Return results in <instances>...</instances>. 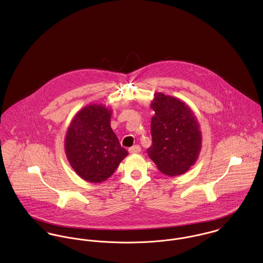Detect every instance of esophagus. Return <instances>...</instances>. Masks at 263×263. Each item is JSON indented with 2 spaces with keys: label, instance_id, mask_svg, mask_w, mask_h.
Instances as JSON below:
<instances>
[{
  "label": "esophagus",
  "instance_id": "34e87169",
  "mask_svg": "<svg viewBox=\"0 0 263 263\" xmlns=\"http://www.w3.org/2000/svg\"><path fill=\"white\" fill-rule=\"evenodd\" d=\"M128 152H129L130 154H138V153L141 152V147H140V146H134V147L129 148Z\"/></svg>",
  "mask_w": 263,
  "mask_h": 263
}]
</instances>
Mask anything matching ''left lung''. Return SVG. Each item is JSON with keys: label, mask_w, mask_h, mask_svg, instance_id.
<instances>
[{"label": "left lung", "mask_w": 263, "mask_h": 263, "mask_svg": "<svg viewBox=\"0 0 263 263\" xmlns=\"http://www.w3.org/2000/svg\"><path fill=\"white\" fill-rule=\"evenodd\" d=\"M151 109V160L159 171L179 176L195 164L201 151L202 136L199 122L184 101L160 92L154 94Z\"/></svg>", "instance_id": "1"}]
</instances>
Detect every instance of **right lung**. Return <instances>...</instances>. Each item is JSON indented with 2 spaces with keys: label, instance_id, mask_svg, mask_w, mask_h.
<instances>
[{
  "label": "right lung",
  "instance_id": "add662e5",
  "mask_svg": "<svg viewBox=\"0 0 263 263\" xmlns=\"http://www.w3.org/2000/svg\"><path fill=\"white\" fill-rule=\"evenodd\" d=\"M112 110L89 104L76 113L65 137L67 159L85 181L101 183L109 178L128 155L110 126Z\"/></svg>",
  "mask_w": 263,
  "mask_h": 263
}]
</instances>
